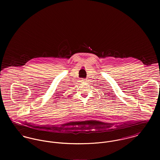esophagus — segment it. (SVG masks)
I'll use <instances>...</instances> for the list:
<instances>
[{
	"label": "esophagus",
	"instance_id": "esophagus-1",
	"mask_svg": "<svg viewBox=\"0 0 160 160\" xmlns=\"http://www.w3.org/2000/svg\"><path fill=\"white\" fill-rule=\"evenodd\" d=\"M81 81V82H87V79H82Z\"/></svg>",
	"mask_w": 160,
	"mask_h": 160
}]
</instances>
